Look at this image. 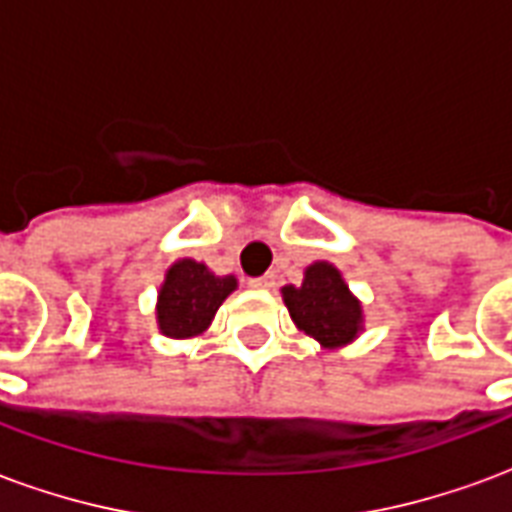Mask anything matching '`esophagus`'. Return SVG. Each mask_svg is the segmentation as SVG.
Wrapping results in <instances>:
<instances>
[{
	"instance_id": "34e87169",
	"label": "esophagus",
	"mask_w": 512,
	"mask_h": 512,
	"mask_svg": "<svg viewBox=\"0 0 512 512\" xmlns=\"http://www.w3.org/2000/svg\"><path fill=\"white\" fill-rule=\"evenodd\" d=\"M277 285L274 282V274H266V277H257V279H249V288L252 290H271Z\"/></svg>"
}]
</instances>
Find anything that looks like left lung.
Segmentation results:
<instances>
[{"label":"left lung","mask_w":512,"mask_h":512,"mask_svg":"<svg viewBox=\"0 0 512 512\" xmlns=\"http://www.w3.org/2000/svg\"><path fill=\"white\" fill-rule=\"evenodd\" d=\"M282 301L296 329L329 351L351 345L365 332L362 301L351 293L340 268L329 260H315L304 268L301 285L282 288Z\"/></svg>","instance_id":"left-lung-1"}]
</instances>
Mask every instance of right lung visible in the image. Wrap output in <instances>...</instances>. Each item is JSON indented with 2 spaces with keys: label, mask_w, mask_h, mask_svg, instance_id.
I'll return each instance as SVG.
<instances>
[{
  "label": "right lung",
  "mask_w": 512,
  "mask_h": 512,
  "mask_svg": "<svg viewBox=\"0 0 512 512\" xmlns=\"http://www.w3.org/2000/svg\"><path fill=\"white\" fill-rule=\"evenodd\" d=\"M238 288L233 274L219 277L191 257L175 260L164 274L156 296L158 332L169 340H191L208 332L222 301Z\"/></svg>",
  "instance_id": "right-lung-1"
}]
</instances>
